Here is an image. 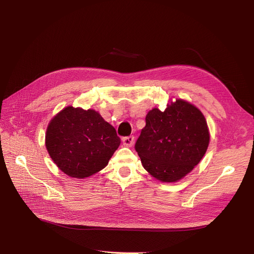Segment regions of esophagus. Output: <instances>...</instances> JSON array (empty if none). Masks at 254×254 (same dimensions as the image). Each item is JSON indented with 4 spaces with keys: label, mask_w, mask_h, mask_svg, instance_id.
Listing matches in <instances>:
<instances>
[{
    "label": "esophagus",
    "mask_w": 254,
    "mask_h": 254,
    "mask_svg": "<svg viewBox=\"0 0 254 254\" xmlns=\"http://www.w3.org/2000/svg\"><path fill=\"white\" fill-rule=\"evenodd\" d=\"M135 142V137L134 136H129V137H125L123 138V143L125 146H127V147H130V146H132V144H134Z\"/></svg>",
    "instance_id": "34e87169"
}]
</instances>
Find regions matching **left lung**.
Segmentation results:
<instances>
[{"instance_id": "left-lung-1", "label": "left lung", "mask_w": 254, "mask_h": 254, "mask_svg": "<svg viewBox=\"0 0 254 254\" xmlns=\"http://www.w3.org/2000/svg\"><path fill=\"white\" fill-rule=\"evenodd\" d=\"M135 148L143 168L162 182H177L205 155L210 132L206 118L188 101L176 99L165 111L153 108L146 115Z\"/></svg>"}]
</instances>
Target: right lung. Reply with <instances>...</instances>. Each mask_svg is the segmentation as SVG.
<instances>
[{"label":"right lung","instance_id":"obj_1","mask_svg":"<svg viewBox=\"0 0 254 254\" xmlns=\"http://www.w3.org/2000/svg\"><path fill=\"white\" fill-rule=\"evenodd\" d=\"M120 145L115 128L92 109L68 106L53 116L46 149L58 168L73 178H87L103 170Z\"/></svg>","mask_w":254,"mask_h":254}]
</instances>
